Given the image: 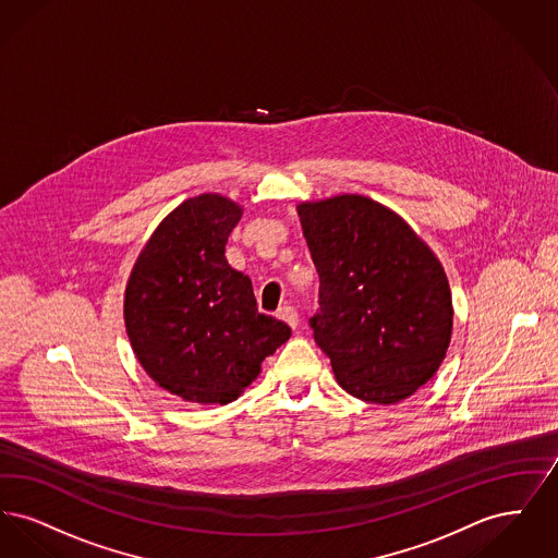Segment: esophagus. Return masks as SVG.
<instances>
[{"instance_id": "34e87169", "label": "esophagus", "mask_w": 558, "mask_h": 558, "mask_svg": "<svg viewBox=\"0 0 558 558\" xmlns=\"http://www.w3.org/2000/svg\"><path fill=\"white\" fill-rule=\"evenodd\" d=\"M278 318L282 319V322H287L291 328H296V324H299V314H296V310L291 307V305L280 307V310H278Z\"/></svg>"}]
</instances>
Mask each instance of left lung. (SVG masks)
Masks as SVG:
<instances>
[{
    "label": "left lung",
    "mask_w": 558,
    "mask_h": 558,
    "mask_svg": "<svg viewBox=\"0 0 558 558\" xmlns=\"http://www.w3.org/2000/svg\"><path fill=\"white\" fill-rule=\"evenodd\" d=\"M299 217L319 276L310 326L339 385L371 403L410 398L450 345L444 267L399 215L366 196L303 203Z\"/></svg>",
    "instance_id": "8db88e82"
}]
</instances>
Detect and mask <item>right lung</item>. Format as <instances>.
Masks as SVG:
<instances>
[{"label": "right lung", "mask_w": 558, "mask_h": 558, "mask_svg": "<svg viewBox=\"0 0 558 558\" xmlns=\"http://www.w3.org/2000/svg\"><path fill=\"white\" fill-rule=\"evenodd\" d=\"M240 207L201 194L162 219L125 292L133 351L162 389L196 403H228L251 385L291 328L259 314L248 276L226 262Z\"/></svg>", "instance_id": "1"}]
</instances>
